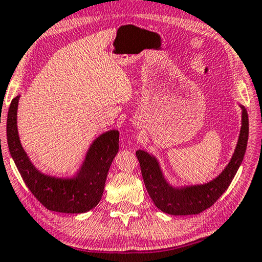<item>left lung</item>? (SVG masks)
I'll return each instance as SVG.
<instances>
[{
    "instance_id": "left-lung-1",
    "label": "left lung",
    "mask_w": 262,
    "mask_h": 262,
    "mask_svg": "<svg viewBox=\"0 0 262 262\" xmlns=\"http://www.w3.org/2000/svg\"><path fill=\"white\" fill-rule=\"evenodd\" d=\"M242 108L243 126L235 151L226 169L210 183L182 190L173 189L164 181L156 160L146 151H136L144 185L154 204L161 211L173 215L198 214L212 206L225 192L242 164L247 147L248 114L245 107Z\"/></svg>"
}]
</instances>
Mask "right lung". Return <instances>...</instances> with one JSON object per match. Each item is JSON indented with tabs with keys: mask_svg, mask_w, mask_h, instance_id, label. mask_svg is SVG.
<instances>
[{
	"mask_svg": "<svg viewBox=\"0 0 262 262\" xmlns=\"http://www.w3.org/2000/svg\"><path fill=\"white\" fill-rule=\"evenodd\" d=\"M19 97L11 100L7 118L8 147L32 194L50 211L63 213H84L98 205L102 197L106 177L119 151V132L111 130L99 136L87 152L80 172L73 180H58L40 173L20 146L16 114Z\"/></svg>",
	"mask_w": 262,
	"mask_h": 262,
	"instance_id": "obj_1",
	"label": "right lung"
}]
</instances>
